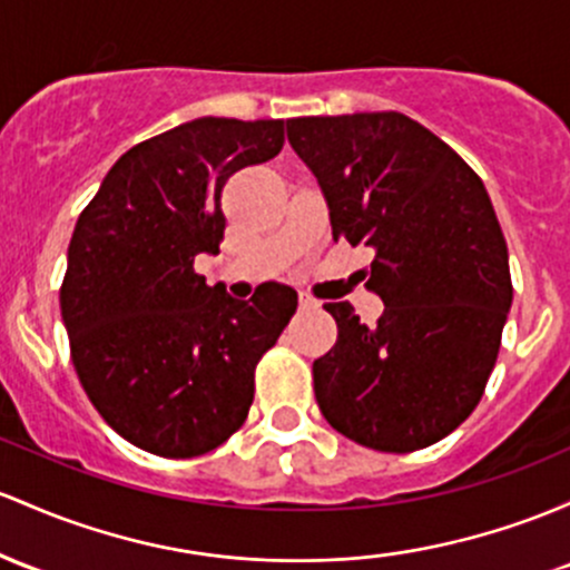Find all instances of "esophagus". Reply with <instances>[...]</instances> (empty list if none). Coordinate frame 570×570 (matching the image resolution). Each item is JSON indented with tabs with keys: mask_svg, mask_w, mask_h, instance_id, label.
<instances>
[{
	"mask_svg": "<svg viewBox=\"0 0 570 570\" xmlns=\"http://www.w3.org/2000/svg\"><path fill=\"white\" fill-rule=\"evenodd\" d=\"M297 308L299 311H314L316 308V299H311L308 295H299L297 297Z\"/></svg>",
	"mask_w": 570,
	"mask_h": 570,
	"instance_id": "1",
	"label": "esophagus"
}]
</instances>
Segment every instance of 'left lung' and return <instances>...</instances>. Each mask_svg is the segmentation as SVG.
Returning a JSON list of instances; mask_svg holds the SVG:
<instances>
[{"instance_id": "8db88e82", "label": "left lung", "mask_w": 570, "mask_h": 570, "mask_svg": "<svg viewBox=\"0 0 570 570\" xmlns=\"http://www.w3.org/2000/svg\"><path fill=\"white\" fill-rule=\"evenodd\" d=\"M322 186L333 237L373 248V327L327 303L337 341L314 392L341 435L416 452L458 430L484 395L511 308L509 248L484 184L441 137L403 112L286 121Z\"/></svg>"}]
</instances>
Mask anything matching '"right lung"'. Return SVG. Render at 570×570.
I'll return each instance as SVG.
<instances>
[{"mask_svg":"<svg viewBox=\"0 0 570 570\" xmlns=\"http://www.w3.org/2000/svg\"><path fill=\"white\" fill-rule=\"evenodd\" d=\"M284 148V121L194 118L129 148L78 216L61 318L99 416L137 449L186 460L246 422L254 371L297 311L289 286L233 299L194 273L218 254L229 175Z\"/></svg>","mask_w":570,"mask_h":570,"instance_id":"obj_1","label":"right lung"}]
</instances>
